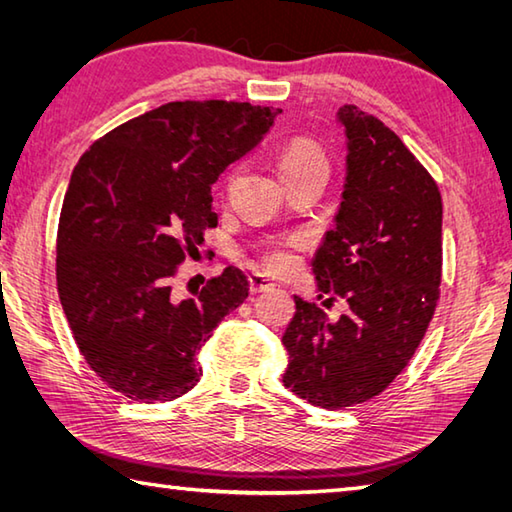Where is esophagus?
<instances>
[{"instance_id":"1","label":"esophagus","mask_w":512,"mask_h":512,"mask_svg":"<svg viewBox=\"0 0 512 512\" xmlns=\"http://www.w3.org/2000/svg\"><path fill=\"white\" fill-rule=\"evenodd\" d=\"M248 284H250V292H255V295H257V292H268V290L275 288L273 281H270L262 273H250L248 275Z\"/></svg>"}]
</instances>
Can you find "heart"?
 <instances>
[{"label":"heart","mask_w":512,"mask_h":512,"mask_svg":"<svg viewBox=\"0 0 512 512\" xmlns=\"http://www.w3.org/2000/svg\"><path fill=\"white\" fill-rule=\"evenodd\" d=\"M314 167H328V158H325L323 149L310 138H292L279 149L277 154V169L281 173V180L297 178ZM266 264L275 273H286V270L295 262V242L277 244L266 250Z\"/></svg>","instance_id":"b5f03b06"}]
</instances>
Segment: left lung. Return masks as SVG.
<instances>
[{"label":"left lung","mask_w":512,"mask_h":512,"mask_svg":"<svg viewBox=\"0 0 512 512\" xmlns=\"http://www.w3.org/2000/svg\"><path fill=\"white\" fill-rule=\"evenodd\" d=\"M347 138L343 202L312 259L319 299L347 301L339 321L295 297L281 343L284 385L314 407L343 409L385 391L418 350L442 277L438 184L389 127L339 107Z\"/></svg>","instance_id":"8db88e82"}]
</instances>
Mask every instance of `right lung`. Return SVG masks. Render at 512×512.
<instances>
[{
	"label": "right lung",
	"instance_id": "1",
	"mask_svg": "<svg viewBox=\"0 0 512 512\" xmlns=\"http://www.w3.org/2000/svg\"><path fill=\"white\" fill-rule=\"evenodd\" d=\"M281 110L176 101L96 140L76 162L57 231V288L79 352L116 394L167 402L198 385L195 352L248 297L228 266L195 297L171 279L217 226L211 184Z\"/></svg>",
	"mask_w": 512,
	"mask_h": 512
}]
</instances>
